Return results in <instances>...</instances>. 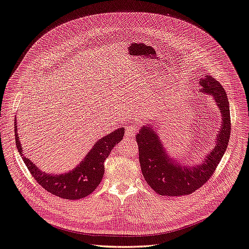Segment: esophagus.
<instances>
[{
    "instance_id": "esophagus-1",
    "label": "esophagus",
    "mask_w": 249,
    "mask_h": 249,
    "mask_svg": "<svg viewBox=\"0 0 249 249\" xmlns=\"http://www.w3.org/2000/svg\"><path fill=\"white\" fill-rule=\"evenodd\" d=\"M138 124L136 123H131L125 126V137L126 138H133L135 137L137 131H138Z\"/></svg>"
}]
</instances>
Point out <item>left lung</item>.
I'll list each match as a JSON object with an SVG mask.
<instances>
[{"label": "left lung", "mask_w": 249, "mask_h": 249, "mask_svg": "<svg viewBox=\"0 0 249 249\" xmlns=\"http://www.w3.org/2000/svg\"><path fill=\"white\" fill-rule=\"evenodd\" d=\"M199 85L203 92L214 96L223 118L217 144L208 154L204 163L196 167H181V165L174 164L164 152L155 131L149 126L142 127L136 136L142 173L154 192L161 196H180L195 193L214 174L227 149L231 132L227 93L212 76H206L200 80Z\"/></svg>", "instance_id": "1"}]
</instances>
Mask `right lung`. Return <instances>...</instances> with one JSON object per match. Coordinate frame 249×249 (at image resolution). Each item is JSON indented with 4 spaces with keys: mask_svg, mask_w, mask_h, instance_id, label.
I'll return each mask as SVG.
<instances>
[{
    "mask_svg": "<svg viewBox=\"0 0 249 249\" xmlns=\"http://www.w3.org/2000/svg\"><path fill=\"white\" fill-rule=\"evenodd\" d=\"M14 127L17 149L33 178L50 194L66 199L83 198L95 191L104 174V161L124 135V128L122 127L103 137L97 141L84 160H82L74 170L66 174L53 175L40 171L24 156L17 134L16 120Z\"/></svg>",
    "mask_w": 249,
    "mask_h": 249,
    "instance_id": "right-lung-1",
    "label": "right lung"
}]
</instances>
